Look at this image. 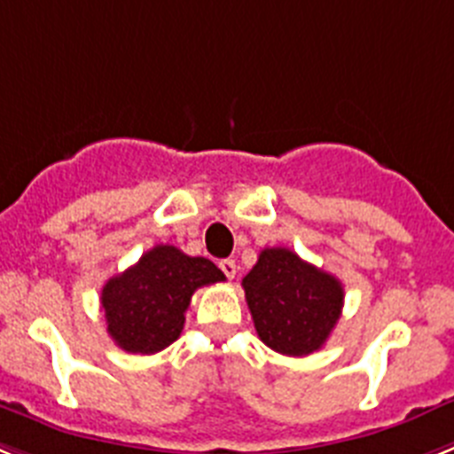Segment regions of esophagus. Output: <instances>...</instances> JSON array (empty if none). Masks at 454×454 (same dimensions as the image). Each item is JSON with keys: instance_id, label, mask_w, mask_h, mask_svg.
I'll list each match as a JSON object with an SVG mask.
<instances>
[{"instance_id": "1", "label": "esophagus", "mask_w": 454, "mask_h": 454, "mask_svg": "<svg viewBox=\"0 0 454 454\" xmlns=\"http://www.w3.org/2000/svg\"><path fill=\"white\" fill-rule=\"evenodd\" d=\"M219 267H222V271L226 274V278H235V274H238V265H235V260L226 258L219 262Z\"/></svg>"}]
</instances>
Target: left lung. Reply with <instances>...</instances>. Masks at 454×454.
I'll list each match as a JSON object with an SVG mask.
<instances>
[{
  "label": "left lung",
  "instance_id": "8db88e82",
  "mask_svg": "<svg viewBox=\"0 0 454 454\" xmlns=\"http://www.w3.org/2000/svg\"><path fill=\"white\" fill-rule=\"evenodd\" d=\"M242 287L258 338L286 356L317 352L340 320L342 283L286 247L260 251Z\"/></svg>",
  "mask_w": 454,
  "mask_h": 454
}]
</instances>
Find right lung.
Masks as SVG:
<instances>
[{"mask_svg":"<svg viewBox=\"0 0 454 454\" xmlns=\"http://www.w3.org/2000/svg\"><path fill=\"white\" fill-rule=\"evenodd\" d=\"M219 281L226 276L212 260L157 244L102 287L107 333L125 352H161L183 333L192 294Z\"/></svg>","mask_w":454,"mask_h":454,"instance_id":"right-lung-1","label":"right lung"}]
</instances>
